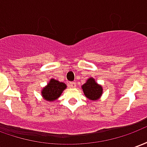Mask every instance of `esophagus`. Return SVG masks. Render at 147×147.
I'll list each match as a JSON object with an SVG mask.
<instances>
[{
  "instance_id": "1",
  "label": "esophagus",
  "mask_w": 147,
  "mask_h": 147,
  "mask_svg": "<svg viewBox=\"0 0 147 147\" xmlns=\"http://www.w3.org/2000/svg\"><path fill=\"white\" fill-rule=\"evenodd\" d=\"M69 86H70L71 88H73V89H75V88H76V83H74V82H72V83H70V84H69Z\"/></svg>"
}]
</instances>
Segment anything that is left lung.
I'll list each match as a JSON object with an SVG mask.
<instances>
[{
    "instance_id": "8db88e82",
    "label": "left lung",
    "mask_w": 147,
    "mask_h": 147,
    "mask_svg": "<svg viewBox=\"0 0 147 147\" xmlns=\"http://www.w3.org/2000/svg\"><path fill=\"white\" fill-rule=\"evenodd\" d=\"M81 87L85 97L93 102L98 101L102 97L103 93L102 85L96 83L95 80L92 77H90Z\"/></svg>"
}]
</instances>
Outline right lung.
I'll list each match as a JSON object with an SVG mask.
<instances>
[{
  "label": "right lung",
  "instance_id": "obj_1",
  "mask_svg": "<svg viewBox=\"0 0 147 147\" xmlns=\"http://www.w3.org/2000/svg\"><path fill=\"white\" fill-rule=\"evenodd\" d=\"M67 88V85L54 79H51L41 91L42 97L46 102H53L60 98L61 94Z\"/></svg>",
  "mask_w": 147,
  "mask_h": 147
}]
</instances>
